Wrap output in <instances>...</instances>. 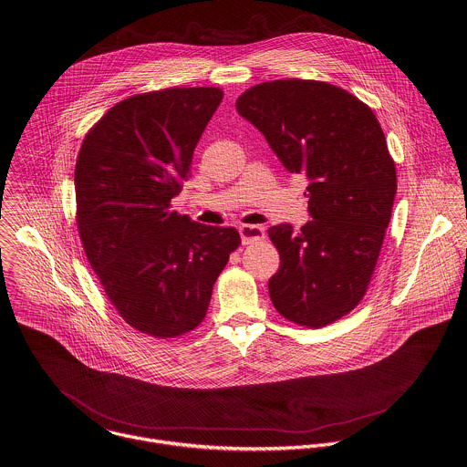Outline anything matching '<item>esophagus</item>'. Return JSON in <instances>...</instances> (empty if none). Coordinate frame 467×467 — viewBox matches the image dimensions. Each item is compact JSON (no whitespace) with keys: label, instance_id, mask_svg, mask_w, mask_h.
<instances>
[{"label":"esophagus","instance_id":"34e87169","mask_svg":"<svg viewBox=\"0 0 467 467\" xmlns=\"http://www.w3.org/2000/svg\"><path fill=\"white\" fill-rule=\"evenodd\" d=\"M240 236H242V244L249 245L262 240L265 236V229L262 225H242Z\"/></svg>","mask_w":467,"mask_h":467}]
</instances>
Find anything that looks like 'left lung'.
I'll use <instances>...</instances> for the list:
<instances>
[{"mask_svg": "<svg viewBox=\"0 0 467 467\" xmlns=\"http://www.w3.org/2000/svg\"><path fill=\"white\" fill-rule=\"evenodd\" d=\"M236 109L310 182L312 220L297 233L288 223L269 229L280 253L271 301L299 327H327L365 297L389 223L397 173L382 128L368 104L323 81L260 83Z\"/></svg>", "mask_w": 467, "mask_h": 467, "instance_id": "obj_1", "label": "left lung"}]
</instances>
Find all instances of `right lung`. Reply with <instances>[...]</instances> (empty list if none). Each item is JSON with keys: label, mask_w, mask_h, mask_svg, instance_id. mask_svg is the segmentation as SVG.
<instances>
[{"label": "right lung", "mask_w": 467, "mask_h": 467, "mask_svg": "<svg viewBox=\"0 0 467 467\" xmlns=\"http://www.w3.org/2000/svg\"><path fill=\"white\" fill-rule=\"evenodd\" d=\"M222 99L213 87L131 95L95 122L79 150L76 222L88 264L120 317L157 339L203 321L213 285L242 244L234 227L171 209Z\"/></svg>", "instance_id": "right-lung-1"}]
</instances>
